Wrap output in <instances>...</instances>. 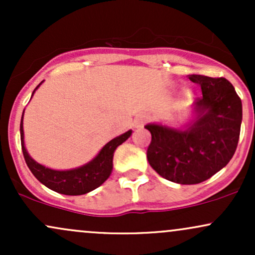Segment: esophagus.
Returning <instances> with one entry per match:
<instances>
[{"mask_svg":"<svg viewBox=\"0 0 255 255\" xmlns=\"http://www.w3.org/2000/svg\"><path fill=\"white\" fill-rule=\"evenodd\" d=\"M146 121H147V118H146V116H139V118L134 121V126H135L136 128H140L146 124Z\"/></svg>","mask_w":255,"mask_h":255,"instance_id":"esophagus-1","label":"esophagus"}]
</instances>
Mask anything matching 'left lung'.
<instances>
[{
    "instance_id": "1",
    "label": "left lung",
    "mask_w": 255,
    "mask_h": 255,
    "mask_svg": "<svg viewBox=\"0 0 255 255\" xmlns=\"http://www.w3.org/2000/svg\"><path fill=\"white\" fill-rule=\"evenodd\" d=\"M201 87L194 103L197 119L186 129L147 125L151 142L147 160L158 174L171 182L197 184L223 169L238 147L242 103L225 78L189 75Z\"/></svg>"
}]
</instances>
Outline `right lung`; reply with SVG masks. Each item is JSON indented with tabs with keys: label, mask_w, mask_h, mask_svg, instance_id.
Masks as SVG:
<instances>
[{
	"label": "right lung",
	"mask_w": 255,
	"mask_h": 255,
	"mask_svg": "<svg viewBox=\"0 0 255 255\" xmlns=\"http://www.w3.org/2000/svg\"><path fill=\"white\" fill-rule=\"evenodd\" d=\"M42 84V83H40ZM39 84V85H40ZM39 85L36 87V90L39 87ZM34 90V91H36ZM33 91V93H34ZM32 93V95H33ZM24 116V114H22ZM131 130L126 131L125 134L120 135L102 148L98 156L90 163L85 164L80 168L72 169V170L60 171L52 170V169L45 168V166L38 164L32 158L28 156L24 145V129H22V118L20 122V137H21V148L24 153L25 162L27 164L34 177L39 182H42L44 186L52 191L61 193L66 195H81L86 194L97 187L101 186L107 181V178L110 176L111 170H113V157L116 147L126 141L130 136Z\"/></svg>",
	"instance_id": "obj_1"
}]
</instances>
